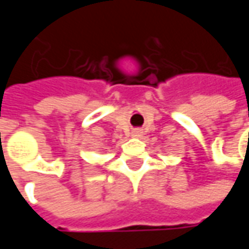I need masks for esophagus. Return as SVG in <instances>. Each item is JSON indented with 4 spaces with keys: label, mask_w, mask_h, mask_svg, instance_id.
<instances>
[{
    "label": "esophagus",
    "mask_w": 249,
    "mask_h": 249,
    "mask_svg": "<svg viewBox=\"0 0 249 249\" xmlns=\"http://www.w3.org/2000/svg\"><path fill=\"white\" fill-rule=\"evenodd\" d=\"M132 137H141V135H142V130L140 129V128H136V129L132 130Z\"/></svg>",
    "instance_id": "esophagus-1"
}]
</instances>
